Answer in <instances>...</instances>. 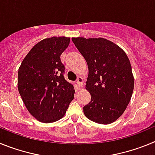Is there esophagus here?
<instances>
[{
    "instance_id": "esophagus-1",
    "label": "esophagus",
    "mask_w": 155,
    "mask_h": 155,
    "mask_svg": "<svg viewBox=\"0 0 155 155\" xmlns=\"http://www.w3.org/2000/svg\"><path fill=\"white\" fill-rule=\"evenodd\" d=\"M77 84H78V87H82V85H83V78L81 77H78V78L77 80Z\"/></svg>"
}]
</instances>
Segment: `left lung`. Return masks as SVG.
Instances as JSON below:
<instances>
[{
    "label": "left lung",
    "mask_w": 155,
    "mask_h": 155,
    "mask_svg": "<svg viewBox=\"0 0 155 155\" xmlns=\"http://www.w3.org/2000/svg\"><path fill=\"white\" fill-rule=\"evenodd\" d=\"M72 41L88 68L85 88L91 98L83 108L84 114L97 124H112L124 113L132 96L130 60L120 46L104 38L78 37Z\"/></svg>",
    "instance_id": "8db88e82"
}]
</instances>
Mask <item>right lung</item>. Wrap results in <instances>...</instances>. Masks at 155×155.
Listing matches in <instances>:
<instances>
[{
  "label": "right lung",
  "instance_id": "1",
  "mask_svg": "<svg viewBox=\"0 0 155 155\" xmlns=\"http://www.w3.org/2000/svg\"><path fill=\"white\" fill-rule=\"evenodd\" d=\"M69 43L70 38L64 36L42 39L19 67V94L30 114L44 124L63 118L74 99V88L64 78L65 68L61 61Z\"/></svg>",
  "mask_w": 155,
  "mask_h": 155
}]
</instances>
